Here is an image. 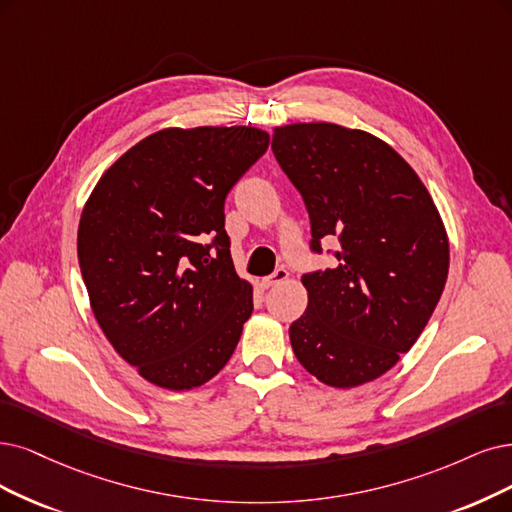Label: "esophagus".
Returning a JSON list of instances; mask_svg holds the SVG:
<instances>
[{
	"instance_id": "esophagus-1",
	"label": "esophagus",
	"mask_w": 512,
	"mask_h": 512,
	"mask_svg": "<svg viewBox=\"0 0 512 512\" xmlns=\"http://www.w3.org/2000/svg\"><path fill=\"white\" fill-rule=\"evenodd\" d=\"M287 278H289L287 268H276V270H274V274H270L268 278H263V289L276 287V285H280V282H285Z\"/></svg>"
}]
</instances>
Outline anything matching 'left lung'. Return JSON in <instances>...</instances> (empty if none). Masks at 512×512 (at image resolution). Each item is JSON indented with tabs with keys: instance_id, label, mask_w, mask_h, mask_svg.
Returning a JSON list of instances; mask_svg holds the SVG:
<instances>
[{
	"instance_id": "8db88e82",
	"label": "left lung",
	"mask_w": 512,
	"mask_h": 512,
	"mask_svg": "<svg viewBox=\"0 0 512 512\" xmlns=\"http://www.w3.org/2000/svg\"><path fill=\"white\" fill-rule=\"evenodd\" d=\"M272 151L312 225L335 236L327 270L301 276L308 308L289 329L308 373L333 388L384 375L418 342L445 289L449 242L415 170L365 130L329 122L274 128Z\"/></svg>"
}]
</instances>
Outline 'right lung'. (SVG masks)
Masks as SVG:
<instances>
[{
    "instance_id": "1",
    "label": "right lung",
    "mask_w": 512,
    "mask_h": 512,
    "mask_svg": "<svg viewBox=\"0 0 512 512\" xmlns=\"http://www.w3.org/2000/svg\"><path fill=\"white\" fill-rule=\"evenodd\" d=\"M251 126L164 128L113 162L82 211L78 259L105 337L147 382L189 390L234 354L253 287L223 204L268 151Z\"/></svg>"
}]
</instances>
